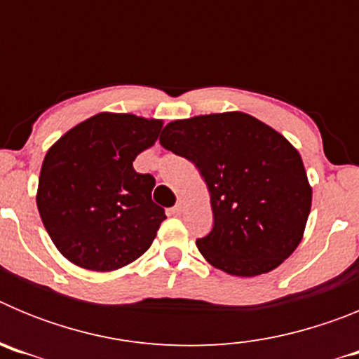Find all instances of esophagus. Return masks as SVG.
<instances>
[{
	"label": "esophagus",
	"instance_id": "obj_1",
	"mask_svg": "<svg viewBox=\"0 0 359 359\" xmlns=\"http://www.w3.org/2000/svg\"><path fill=\"white\" fill-rule=\"evenodd\" d=\"M183 212V201H177L172 208H170V214L172 215H180Z\"/></svg>",
	"mask_w": 359,
	"mask_h": 359
}]
</instances>
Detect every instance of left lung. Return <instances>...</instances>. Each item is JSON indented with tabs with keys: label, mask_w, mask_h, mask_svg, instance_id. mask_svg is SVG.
<instances>
[{
	"label": "left lung",
	"mask_w": 359,
	"mask_h": 359,
	"mask_svg": "<svg viewBox=\"0 0 359 359\" xmlns=\"http://www.w3.org/2000/svg\"><path fill=\"white\" fill-rule=\"evenodd\" d=\"M160 144L192 161L207 182L214 226L196 244L212 266L255 277L294 252L311 187L302 158L284 136L236 111L167 123Z\"/></svg>",
	"instance_id": "1"
}]
</instances>
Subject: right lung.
<instances>
[{
  "mask_svg": "<svg viewBox=\"0 0 359 359\" xmlns=\"http://www.w3.org/2000/svg\"><path fill=\"white\" fill-rule=\"evenodd\" d=\"M160 120L100 113L66 133L44 156L37 208L53 244L73 264L122 268L152 244L165 210L154 177L133 161L158 140Z\"/></svg>",
  "mask_w": 359,
  "mask_h": 359,
  "instance_id": "obj_1",
  "label": "right lung"
}]
</instances>
